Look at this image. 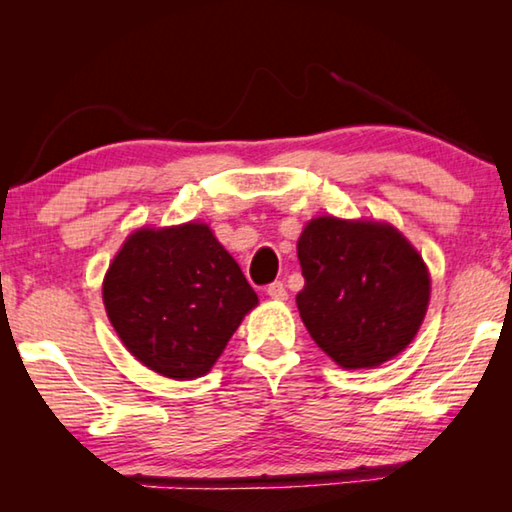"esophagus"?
Returning a JSON list of instances; mask_svg holds the SVG:
<instances>
[{
	"label": "esophagus",
	"mask_w": 512,
	"mask_h": 512,
	"mask_svg": "<svg viewBox=\"0 0 512 512\" xmlns=\"http://www.w3.org/2000/svg\"><path fill=\"white\" fill-rule=\"evenodd\" d=\"M266 293H268V298H273V300H287V287H284L282 282H273V284H268V289H266Z\"/></svg>",
	"instance_id": "34e87169"
}]
</instances>
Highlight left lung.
<instances>
[{"mask_svg":"<svg viewBox=\"0 0 512 512\" xmlns=\"http://www.w3.org/2000/svg\"><path fill=\"white\" fill-rule=\"evenodd\" d=\"M298 259L305 277L296 296L300 318L339 366H381L418 334L429 271L393 225L318 216L302 230Z\"/></svg>","mask_w":512,"mask_h":512,"instance_id":"obj_1","label":"left lung"}]
</instances>
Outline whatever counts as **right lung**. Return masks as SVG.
Listing matches in <instances>:
<instances>
[{"mask_svg": "<svg viewBox=\"0 0 512 512\" xmlns=\"http://www.w3.org/2000/svg\"><path fill=\"white\" fill-rule=\"evenodd\" d=\"M257 293L205 223L142 228L103 277V305L121 343L169 379L210 372Z\"/></svg>", "mask_w": 512, "mask_h": 512, "instance_id": "right-lung-1", "label": "right lung"}]
</instances>
